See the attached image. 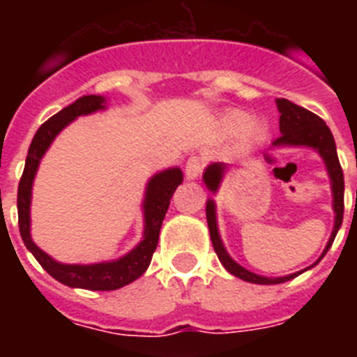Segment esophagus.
Instances as JSON below:
<instances>
[{"instance_id":"1","label":"esophagus","mask_w":357,"mask_h":357,"mask_svg":"<svg viewBox=\"0 0 357 357\" xmlns=\"http://www.w3.org/2000/svg\"><path fill=\"white\" fill-rule=\"evenodd\" d=\"M202 170H204V161H202L200 157L192 155L187 159V162H185V176H187V179H196L202 174Z\"/></svg>"}]
</instances>
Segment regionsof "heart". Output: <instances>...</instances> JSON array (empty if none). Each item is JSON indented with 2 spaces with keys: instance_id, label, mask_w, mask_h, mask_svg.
Wrapping results in <instances>:
<instances>
[{
  "instance_id": "obj_1",
  "label": "heart",
  "mask_w": 357,
  "mask_h": 357,
  "mask_svg": "<svg viewBox=\"0 0 357 357\" xmlns=\"http://www.w3.org/2000/svg\"><path fill=\"white\" fill-rule=\"evenodd\" d=\"M246 119L248 116L243 111H229L224 116V128L228 129L229 133H235V131L243 128ZM263 135H265V123L261 122V120H252L248 123V128L244 129V139L248 140V142H257V140L263 139Z\"/></svg>"
}]
</instances>
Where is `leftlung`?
<instances>
[{
    "label": "left lung",
    "instance_id": "8db88e82",
    "mask_svg": "<svg viewBox=\"0 0 357 357\" xmlns=\"http://www.w3.org/2000/svg\"><path fill=\"white\" fill-rule=\"evenodd\" d=\"M278 111H280V133L282 137H278L272 146L274 148H280V146H307V148H313V150L319 151V155L324 159V165H326L328 176H330V181H332V195H333V213H335V224H333L332 237L328 241L326 248L322 252V255L317 259V263L326 255V252L332 246L333 238L337 235L341 224H343V211H344V178H343V168L339 165L337 150H335V140H333V135L330 131V128L326 126V122L317 116L315 113H311L307 109L300 107V105H294L293 102H289L285 98H278L276 100ZM224 170H226V165L222 162H213L206 168L204 172V181H206L207 189L217 192L218 185L222 181ZM206 215H207V226H209V235H211L213 248L217 252L218 259L224 265V268L234 274V276L241 278L244 282L250 283H259V285H274V283H283L293 280L298 274H302L304 271L294 272V274H289V276L283 278H266L259 276V274H254V272L246 271L244 266H241L237 261H234L229 257V254L224 248L222 241H220V235H218V226H217V211H215V202L207 200L206 206ZM315 263V265H317ZM313 266V265H311ZM310 266V268H311ZM307 271V268H305Z\"/></svg>",
    "mask_w": 357,
    "mask_h": 357
}]
</instances>
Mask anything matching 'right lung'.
I'll list each match as a JSON object with an SVG mask.
<instances>
[{"mask_svg": "<svg viewBox=\"0 0 357 357\" xmlns=\"http://www.w3.org/2000/svg\"><path fill=\"white\" fill-rule=\"evenodd\" d=\"M105 109V98L103 96H83L75 100L72 105L64 107L52 119L42 123L38 131L33 137V142L27 151L25 168L18 185V226L22 241L27 246L35 259L42 265V268L53 276L57 282L68 285V287L91 289V291H114L128 283L135 282L146 272L150 265L151 255L157 248L159 231H161L162 218L167 215L170 198L178 185L183 181V172L179 168H168L155 174L148 181L146 196L142 209H144V237L129 254L116 261L107 263H94V265H64L52 259L46 252H42L31 238V189L33 179L36 176L40 159L53 142V139L81 114H91L94 111Z\"/></svg>", "mask_w": 357, "mask_h": 357, "instance_id": "obj_1", "label": "right lung"}]
</instances>
